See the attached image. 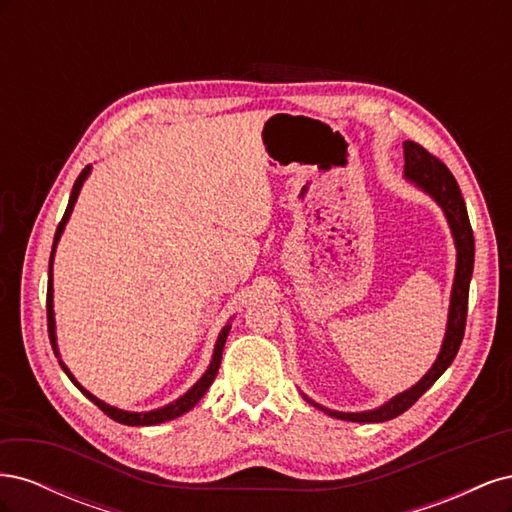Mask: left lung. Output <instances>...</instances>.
Returning a JSON list of instances; mask_svg holds the SVG:
<instances>
[{
  "mask_svg": "<svg viewBox=\"0 0 512 512\" xmlns=\"http://www.w3.org/2000/svg\"><path fill=\"white\" fill-rule=\"evenodd\" d=\"M404 158H406V166H404L406 181L436 200L438 207L444 211V218L448 222V228H451V235L455 241L457 265H455V280H453V290H451V305H448L446 333L442 339V348L438 352V359L433 361L427 374L414 386H410L408 391L397 393L395 397L386 401V404H382L374 410H365V412L329 410L301 393L307 399V404H312L314 408L327 412L329 416L342 418V421L384 423V421H391V418H395L399 414H404L414 404V401L444 374L448 365L453 363V359L459 352V346H461L463 331H466L468 292H470V280H472V271H474V235H472L466 203H463L461 190H459L455 177L451 175V170H448L438 158H433L431 153L425 151L421 145L406 141L404 143Z\"/></svg>",
  "mask_w": 512,
  "mask_h": 512,
  "instance_id": "left-lung-1",
  "label": "left lung"
}]
</instances>
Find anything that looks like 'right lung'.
<instances>
[{"label":"right lung","instance_id":"add662e5","mask_svg":"<svg viewBox=\"0 0 512 512\" xmlns=\"http://www.w3.org/2000/svg\"><path fill=\"white\" fill-rule=\"evenodd\" d=\"M89 175H91V164H89V166H85V168H83V173L79 175V179L74 181V188H72V194H70V200H68L66 213H64V218H61V222H59V226H57V232H55V239H53V252H51V260H49V290H46V316H49V339H51L53 352H55V356L59 359L61 369L66 371V376L72 380V384L76 386V389H79V391H81L89 401H94V404H96V406H98L106 416H111L113 421H117V423H121V425H132V427L160 425V423H166V421H173V418H177V416H181V414H185V412H190V410L198 404V401L203 399V395L207 393V389H209V386L213 384L215 376H218V369H220V363H222V350H224L226 337H228V333H230V327H232V324L228 322L226 327L220 331V335H218V342H215V348H213L211 363H209V367H207L205 374L200 376V380L192 386V389H190L188 393H183L179 399L170 401V404H166V406H162V408L149 410V412H130V410H121V408H115V406H111V404H106V401L98 399L96 395H91V393L85 389V386H81V382L72 376V371L68 369V365H66L64 361H61V354H59V348H57V335H55V312H53V258H55L57 243H59L61 235H64V228H66V224H68V220H70V215H72V209H74L76 198H79L81 188H83V183H85V179H87Z\"/></svg>","mask_w":512,"mask_h":512}]
</instances>
